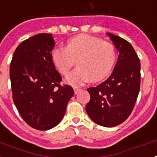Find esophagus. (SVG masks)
Here are the masks:
<instances>
[{"label":"esophagus","instance_id":"1","mask_svg":"<svg viewBox=\"0 0 157 157\" xmlns=\"http://www.w3.org/2000/svg\"><path fill=\"white\" fill-rule=\"evenodd\" d=\"M80 90H82L81 88H78V87H74V91H75V94H77L79 92Z\"/></svg>","mask_w":157,"mask_h":157}]
</instances>
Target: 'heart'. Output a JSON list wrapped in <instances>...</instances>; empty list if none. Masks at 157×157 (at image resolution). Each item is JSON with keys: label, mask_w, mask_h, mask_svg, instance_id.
I'll return each instance as SVG.
<instances>
[{"label": "heart", "mask_w": 157, "mask_h": 157, "mask_svg": "<svg viewBox=\"0 0 157 157\" xmlns=\"http://www.w3.org/2000/svg\"><path fill=\"white\" fill-rule=\"evenodd\" d=\"M53 63L61 74L67 75L76 60L78 67L66 78L74 86L86 82L103 79L111 72L116 58L115 46L99 37L81 34L71 38L67 47L54 48L51 53Z\"/></svg>", "instance_id": "heart-1"}]
</instances>
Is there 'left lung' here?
<instances>
[{"instance_id": "1", "label": "left lung", "mask_w": 157, "mask_h": 157, "mask_svg": "<svg viewBox=\"0 0 157 157\" xmlns=\"http://www.w3.org/2000/svg\"><path fill=\"white\" fill-rule=\"evenodd\" d=\"M107 35L120 53L118 61L106 81L87 89L90 99L86 111L95 124L112 128L124 122L134 108L140 87V63L128 41Z\"/></svg>"}]
</instances>
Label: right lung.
Listing matches in <instances>:
<instances>
[{
    "label": "right lung",
    "instance_id": "1",
    "mask_svg": "<svg viewBox=\"0 0 157 157\" xmlns=\"http://www.w3.org/2000/svg\"><path fill=\"white\" fill-rule=\"evenodd\" d=\"M54 40L50 33H38L17 47L10 64L13 99L21 116L37 130L57 126L74 95L69 85H60L62 77L51 58Z\"/></svg>",
    "mask_w": 157,
    "mask_h": 157
}]
</instances>
